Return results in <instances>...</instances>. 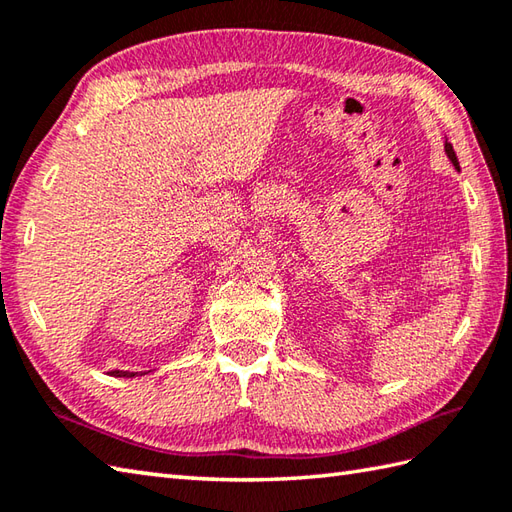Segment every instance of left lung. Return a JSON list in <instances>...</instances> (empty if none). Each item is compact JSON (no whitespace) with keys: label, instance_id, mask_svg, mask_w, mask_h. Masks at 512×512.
Here are the masks:
<instances>
[{"label":"left lung","instance_id":"left-lung-1","mask_svg":"<svg viewBox=\"0 0 512 512\" xmlns=\"http://www.w3.org/2000/svg\"><path fill=\"white\" fill-rule=\"evenodd\" d=\"M444 151H447V156H449V160L453 162V167L460 169V162H458V156H455L453 145H451V143H444Z\"/></svg>","mask_w":512,"mask_h":512}]
</instances>
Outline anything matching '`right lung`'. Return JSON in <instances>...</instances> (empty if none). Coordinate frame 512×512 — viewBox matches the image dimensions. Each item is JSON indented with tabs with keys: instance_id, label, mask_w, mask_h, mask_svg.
<instances>
[{
	"instance_id": "add662e5",
	"label": "right lung",
	"mask_w": 512,
	"mask_h": 512,
	"mask_svg": "<svg viewBox=\"0 0 512 512\" xmlns=\"http://www.w3.org/2000/svg\"><path fill=\"white\" fill-rule=\"evenodd\" d=\"M145 374V372H143ZM140 374V376H143ZM110 376H116V378H134L138 376V372H121V369H114V372H110Z\"/></svg>"
}]
</instances>
